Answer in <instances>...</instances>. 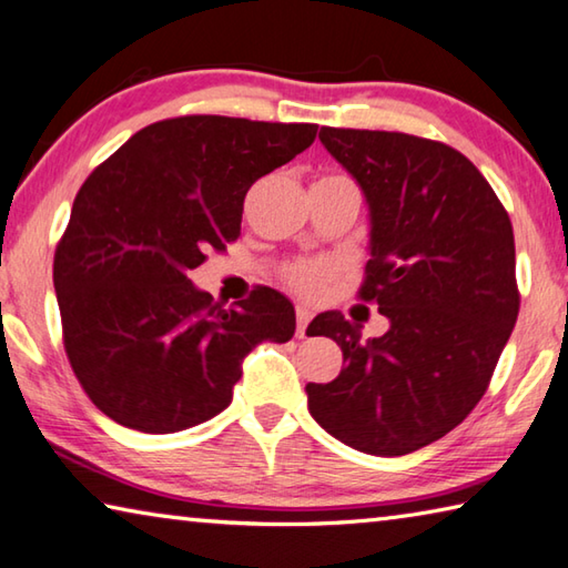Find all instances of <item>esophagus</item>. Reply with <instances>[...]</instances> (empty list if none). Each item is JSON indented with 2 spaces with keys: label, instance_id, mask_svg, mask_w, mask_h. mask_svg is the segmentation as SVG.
<instances>
[{
  "label": "esophagus",
  "instance_id": "34e87169",
  "mask_svg": "<svg viewBox=\"0 0 568 568\" xmlns=\"http://www.w3.org/2000/svg\"><path fill=\"white\" fill-rule=\"evenodd\" d=\"M295 317H297V337H305V329H307V323H311L313 313L307 311L305 305H297L295 307Z\"/></svg>",
  "mask_w": 568,
  "mask_h": 568
}]
</instances>
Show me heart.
<instances>
[{
	"label": "heart",
	"mask_w": 568,
	"mask_h": 568,
	"mask_svg": "<svg viewBox=\"0 0 568 568\" xmlns=\"http://www.w3.org/2000/svg\"><path fill=\"white\" fill-rule=\"evenodd\" d=\"M329 277H333V265L327 261H295L283 271V283L305 297H315Z\"/></svg>",
	"instance_id": "obj_1"
}]
</instances>
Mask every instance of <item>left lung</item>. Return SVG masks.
Here are the masks:
<instances>
[{
	"mask_svg": "<svg viewBox=\"0 0 568 568\" xmlns=\"http://www.w3.org/2000/svg\"><path fill=\"white\" fill-rule=\"evenodd\" d=\"M369 209L359 301L389 320L359 339L339 313L307 333L333 337L345 367L307 383V409L347 447L377 457L427 447L477 407L519 315L509 213L474 163L447 143L397 131L320 129Z\"/></svg>",
	"mask_w": 568,
	"mask_h": 568,
	"instance_id": "8db88e82",
	"label": "left lung"
}]
</instances>
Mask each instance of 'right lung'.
Wrapping results in <instances>:
<instances>
[{
	"mask_svg": "<svg viewBox=\"0 0 568 568\" xmlns=\"http://www.w3.org/2000/svg\"><path fill=\"white\" fill-rule=\"evenodd\" d=\"M315 133L231 116L156 121L81 185L54 291L71 369L106 417L146 435L201 425L231 405L257 343L293 337L285 295L255 287L225 311L189 271L239 239L251 185Z\"/></svg>",
	"mask_w": 568,
	"mask_h": 568,
	"instance_id": "1",
	"label": "right lung"
}]
</instances>
